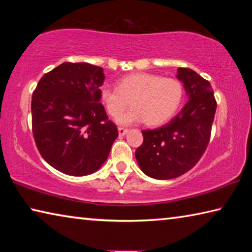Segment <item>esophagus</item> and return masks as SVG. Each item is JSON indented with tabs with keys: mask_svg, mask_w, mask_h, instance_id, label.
I'll return each mask as SVG.
<instances>
[{
	"mask_svg": "<svg viewBox=\"0 0 252 252\" xmlns=\"http://www.w3.org/2000/svg\"><path fill=\"white\" fill-rule=\"evenodd\" d=\"M118 131H119V134L120 135H125V134H126L127 132H129V130L127 129H126V127H118Z\"/></svg>",
	"mask_w": 252,
	"mask_h": 252,
	"instance_id": "esophagus-1",
	"label": "esophagus"
}]
</instances>
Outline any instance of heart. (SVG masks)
Segmentation results:
<instances>
[{
    "instance_id": "obj_1",
    "label": "heart",
    "mask_w": 252,
    "mask_h": 252,
    "mask_svg": "<svg viewBox=\"0 0 252 252\" xmlns=\"http://www.w3.org/2000/svg\"><path fill=\"white\" fill-rule=\"evenodd\" d=\"M99 96L112 117L118 116L130 102L132 108L117 118L119 125L144 121L148 126H159L176 114L183 99V85L178 79L138 72L121 78L118 88L102 84Z\"/></svg>"
}]
</instances>
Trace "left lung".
I'll list each match as a JSON object with an SVG mask.
<instances>
[{
  "label": "left lung",
  "instance_id": "8db88e82",
  "mask_svg": "<svg viewBox=\"0 0 252 252\" xmlns=\"http://www.w3.org/2000/svg\"><path fill=\"white\" fill-rule=\"evenodd\" d=\"M189 101L168 125L143 130V143L135 150L136 161L147 176L168 180L192 169L210 141L217 101L212 87L197 72L179 67Z\"/></svg>",
  "mask_w": 252,
  "mask_h": 252
}]
</instances>
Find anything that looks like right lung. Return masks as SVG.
Listing matches in <instances>:
<instances>
[{
	"label": "right lung",
	"mask_w": 252,
	"mask_h": 252,
	"mask_svg": "<svg viewBox=\"0 0 252 252\" xmlns=\"http://www.w3.org/2000/svg\"><path fill=\"white\" fill-rule=\"evenodd\" d=\"M103 69L65 62L40 79L32 94V132L42 158L70 176L95 172L118 129L100 103Z\"/></svg>",
	"instance_id": "add662e5"
}]
</instances>
